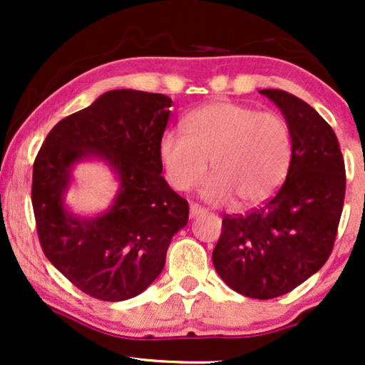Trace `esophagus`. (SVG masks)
Segmentation results:
<instances>
[{
    "mask_svg": "<svg viewBox=\"0 0 365 365\" xmlns=\"http://www.w3.org/2000/svg\"><path fill=\"white\" fill-rule=\"evenodd\" d=\"M204 212H206V209L199 206V204L192 202L191 206H189V214H191V217H196V216H199V214H204Z\"/></svg>",
    "mask_w": 365,
    "mask_h": 365,
    "instance_id": "esophagus-1",
    "label": "esophagus"
}]
</instances>
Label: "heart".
<instances>
[{"instance_id": "obj_1", "label": "heart", "mask_w": 365, "mask_h": 365, "mask_svg": "<svg viewBox=\"0 0 365 365\" xmlns=\"http://www.w3.org/2000/svg\"><path fill=\"white\" fill-rule=\"evenodd\" d=\"M186 133L169 129L159 139V159L169 184L189 191L204 178L209 161L214 174L201 196L237 207L267 201L281 187L292 158V134L276 113H259L247 104L217 101L192 111Z\"/></svg>"}]
</instances>
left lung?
I'll use <instances>...</instances> for the list:
<instances>
[{
	"mask_svg": "<svg viewBox=\"0 0 365 365\" xmlns=\"http://www.w3.org/2000/svg\"><path fill=\"white\" fill-rule=\"evenodd\" d=\"M292 134L287 178L271 201L222 219L212 264L232 291L252 299L291 292L331 256L346 196V168L336 133L306 101L281 89L259 91Z\"/></svg>",
	"mask_w": 365,
	"mask_h": 365,
	"instance_id": "1",
	"label": "left lung"
}]
</instances>
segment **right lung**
Segmentation results:
<instances>
[{"instance_id":"obj_1","label":"right lung","mask_w":365,"mask_h":365,"mask_svg":"<svg viewBox=\"0 0 365 365\" xmlns=\"http://www.w3.org/2000/svg\"><path fill=\"white\" fill-rule=\"evenodd\" d=\"M171 98L114 89L64 118L39 149L31 201L39 242L49 262L88 296L108 302L136 297L161 274L189 206L161 176L159 139ZM101 160L118 181L115 201L83 218L66 204L72 169Z\"/></svg>"}]
</instances>
